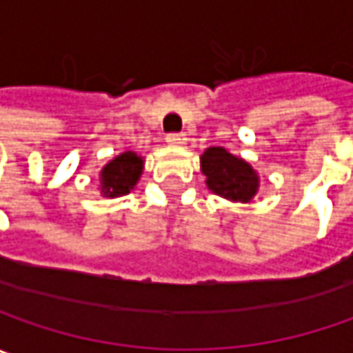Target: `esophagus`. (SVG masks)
Returning a JSON list of instances; mask_svg holds the SVG:
<instances>
[{
  "label": "esophagus",
  "mask_w": 353,
  "mask_h": 353,
  "mask_svg": "<svg viewBox=\"0 0 353 353\" xmlns=\"http://www.w3.org/2000/svg\"><path fill=\"white\" fill-rule=\"evenodd\" d=\"M185 134H168V139L165 142L168 144H172V146H181V144H185Z\"/></svg>",
  "instance_id": "34e87169"
}]
</instances>
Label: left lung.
<instances>
[{
  "label": "left lung",
  "mask_w": 353,
  "mask_h": 353,
  "mask_svg": "<svg viewBox=\"0 0 353 353\" xmlns=\"http://www.w3.org/2000/svg\"><path fill=\"white\" fill-rule=\"evenodd\" d=\"M201 172L214 195L232 203H250L260 189V176L244 158L223 146H211L201 154Z\"/></svg>",
  "instance_id": "obj_1"
}]
</instances>
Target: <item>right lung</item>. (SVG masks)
<instances>
[{"label":"right lung","instance_id":"right-lung-1","mask_svg":"<svg viewBox=\"0 0 353 353\" xmlns=\"http://www.w3.org/2000/svg\"><path fill=\"white\" fill-rule=\"evenodd\" d=\"M144 170V158L132 150L121 152L99 172V191L107 199H115L137 188Z\"/></svg>","mask_w":353,"mask_h":353}]
</instances>
